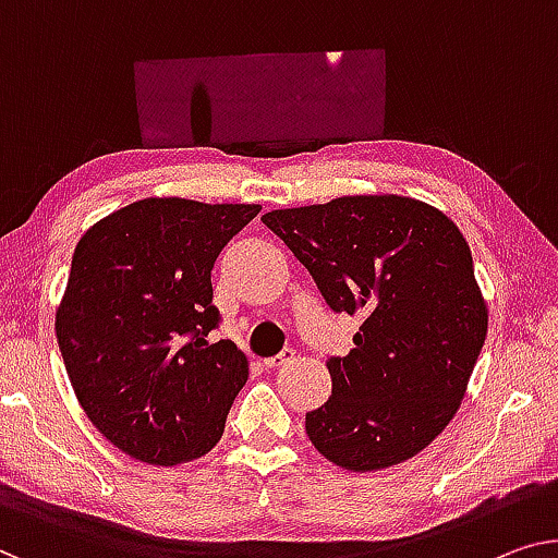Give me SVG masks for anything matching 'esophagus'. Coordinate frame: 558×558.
Wrapping results in <instances>:
<instances>
[{
	"label": "esophagus",
	"instance_id": "1",
	"mask_svg": "<svg viewBox=\"0 0 558 558\" xmlns=\"http://www.w3.org/2000/svg\"><path fill=\"white\" fill-rule=\"evenodd\" d=\"M295 359V353L290 351V348H286V351H280L278 355H272V359H265L263 365L265 368H280V365H286Z\"/></svg>",
	"mask_w": 558,
	"mask_h": 558
}]
</instances>
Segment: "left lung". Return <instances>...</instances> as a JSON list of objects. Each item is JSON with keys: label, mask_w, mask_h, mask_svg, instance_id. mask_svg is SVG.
Segmentation results:
<instances>
[{"label": "left lung", "mask_w": 558, "mask_h": 558, "mask_svg": "<svg viewBox=\"0 0 558 558\" xmlns=\"http://www.w3.org/2000/svg\"><path fill=\"white\" fill-rule=\"evenodd\" d=\"M263 222L336 313H359L355 348L328 359L332 393L305 413L340 469L378 471L423 451L463 401L488 311L461 230L421 199L348 195Z\"/></svg>", "instance_id": "obj_1"}]
</instances>
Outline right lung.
I'll list each match as a JSON object with an SVG mask.
<instances>
[{
  "mask_svg": "<svg viewBox=\"0 0 558 558\" xmlns=\"http://www.w3.org/2000/svg\"><path fill=\"white\" fill-rule=\"evenodd\" d=\"M260 205L147 197L107 215L74 247L57 311L66 376L112 446L153 465L218 444L247 359L210 343L213 265Z\"/></svg>",
  "mask_w": 558,
  "mask_h": 558,
  "instance_id": "obj_1",
  "label": "right lung"
}]
</instances>
